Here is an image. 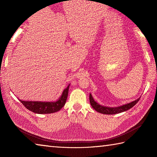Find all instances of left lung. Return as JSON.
I'll return each instance as SVG.
<instances>
[{
	"label": "left lung",
	"instance_id": "left-lung-1",
	"mask_svg": "<svg viewBox=\"0 0 157 157\" xmlns=\"http://www.w3.org/2000/svg\"><path fill=\"white\" fill-rule=\"evenodd\" d=\"M140 98H138L137 100L133 101L129 103H127V104L118 106V107H106V106H103L100 105L99 103H98L96 101H95L94 98H93L92 95L90 94L89 95V100L90 103H91V105L92 107L94 109L98 111V112L103 113V114H116L119 113L124 112V111L129 110V109L132 108L136 104L138 101L139 100Z\"/></svg>",
	"mask_w": 157,
	"mask_h": 157
}]
</instances>
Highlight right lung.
<instances>
[{
    "mask_svg": "<svg viewBox=\"0 0 157 157\" xmlns=\"http://www.w3.org/2000/svg\"><path fill=\"white\" fill-rule=\"evenodd\" d=\"M70 84L68 85L58 100L54 102H41V101H24L19 100L25 108L33 112L39 114L52 113L59 111L65 105L68 94Z\"/></svg>",
    "mask_w": 157,
    "mask_h": 157,
    "instance_id": "obj_1",
    "label": "right lung"
}]
</instances>
